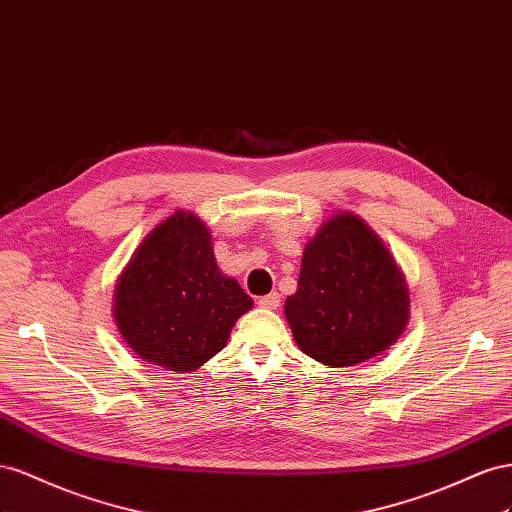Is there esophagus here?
Here are the masks:
<instances>
[{
  "instance_id": "34e87169",
  "label": "esophagus",
  "mask_w": 512,
  "mask_h": 512,
  "mask_svg": "<svg viewBox=\"0 0 512 512\" xmlns=\"http://www.w3.org/2000/svg\"><path fill=\"white\" fill-rule=\"evenodd\" d=\"M257 304L261 306V309H276V306L281 304V296L274 291V294H268V296H264V298H259Z\"/></svg>"
}]
</instances>
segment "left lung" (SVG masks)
I'll use <instances>...</instances> for the list:
<instances>
[{
    "mask_svg": "<svg viewBox=\"0 0 512 512\" xmlns=\"http://www.w3.org/2000/svg\"><path fill=\"white\" fill-rule=\"evenodd\" d=\"M285 317L306 356L354 367L397 343L410 319V294L384 242L362 218L341 212L306 244Z\"/></svg>",
    "mask_w": 512,
    "mask_h": 512,
    "instance_id": "8db88e82",
    "label": "left lung"
}]
</instances>
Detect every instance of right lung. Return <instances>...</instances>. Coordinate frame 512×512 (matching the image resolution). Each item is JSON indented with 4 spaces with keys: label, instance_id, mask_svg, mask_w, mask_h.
<instances>
[{
    "label": "right lung",
    "instance_id": "1",
    "mask_svg": "<svg viewBox=\"0 0 512 512\" xmlns=\"http://www.w3.org/2000/svg\"><path fill=\"white\" fill-rule=\"evenodd\" d=\"M251 306L238 281L218 270L208 227L178 210L128 261L115 287L113 317L139 358L186 373L221 352Z\"/></svg>",
    "mask_w": 512,
    "mask_h": 512
}]
</instances>
